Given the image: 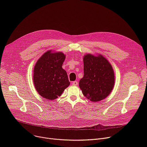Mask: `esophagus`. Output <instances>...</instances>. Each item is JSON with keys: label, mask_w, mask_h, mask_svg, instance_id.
I'll return each instance as SVG.
<instances>
[{"label": "esophagus", "mask_w": 147, "mask_h": 147, "mask_svg": "<svg viewBox=\"0 0 147 147\" xmlns=\"http://www.w3.org/2000/svg\"><path fill=\"white\" fill-rule=\"evenodd\" d=\"M73 86H77L78 85V82L77 81H74L73 82Z\"/></svg>", "instance_id": "esophagus-1"}]
</instances>
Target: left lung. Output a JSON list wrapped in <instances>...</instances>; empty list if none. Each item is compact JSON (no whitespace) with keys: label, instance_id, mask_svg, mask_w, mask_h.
I'll return each instance as SVG.
<instances>
[{"label":"left lung","instance_id":"obj_1","mask_svg":"<svg viewBox=\"0 0 147 147\" xmlns=\"http://www.w3.org/2000/svg\"><path fill=\"white\" fill-rule=\"evenodd\" d=\"M84 77L79 86L83 95L92 102L106 98L112 91L115 74L108 60L101 55L84 56Z\"/></svg>","mask_w":147,"mask_h":147}]
</instances>
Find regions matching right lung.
Segmentation results:
<instances>
[{"label":"right lung","mask_w":147,"mask_h":147,"mask_svg":"<svg viewBox=\"0 0 147 147\" xmlns=\"http://www.w3.org/2000/svg\"><path fill=\"white\" fill-rule=\"evenodd\" d=\"M65 58L63 52L48 51L36 61L33 81L41 96L49 100L55 99L70 85L67 73L62 68Z\"/></svg>","instance_id":"right-lung-1"}]
</instances>
